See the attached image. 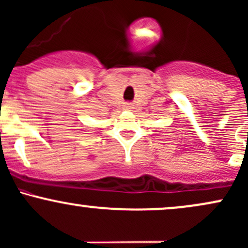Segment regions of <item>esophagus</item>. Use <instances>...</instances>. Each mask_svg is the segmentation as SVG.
<instances>
[{
	"label": "esophagus",
	"instance_id": "obj_1",
	"mask_svg": "<svg viewBox=\"0 0 248 248\" xmlns=\"http://www.w3.org/2000/svg\"><path fill=\"white\" fill-rule=\"evenodd\" d=\"M126 108H127V109H130V106H129V103H127V106H126Z\"/></svg>",
	"mask_w": 248,
	"mask_h": 248
}]
</instances>
